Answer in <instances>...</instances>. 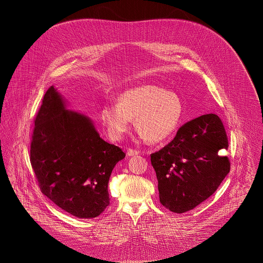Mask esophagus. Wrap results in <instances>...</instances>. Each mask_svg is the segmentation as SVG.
Segmentation results:
<instances>
[{"instance_id": "34e87169", "label": "esophagus", "mask_w": 263, "mask_h": 263, "mask_svg": "<svg viewBox=\"0 0 263 263\" xmlns=\"http://www.w3.org/2000/svg\"><path fill=\"white\" fill-rule=\"evenodd\" d=\"M127 155L130 156V157H135V156L139 155V151L134 150V149H130V148H129L128 151H127Z\"/></svg>"}]
</instances>
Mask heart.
<instances>
[{"instance_id": "b5f03b06", "label": "heart", "mask_w": 263, "mask_h": 263, "mask_svg": "<svg viewBox=\"0 0 263 263\" xmlns=\"http://www.w3.org/2000/svg\"><path fill=\"white\" fill-rule=\"evenodd\" d=\"M182 115V104L177 95L154 85L129 88L118 98L117 104H105L100 120L107 135L120 140L130 130L132 118L142 136L151 142L170 137Z\"/></svg>"}]
</instances>
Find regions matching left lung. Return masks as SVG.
I'll return each mask as SVG.
<instances>
[{
	"mask_svg": "<svg viewBox=\"0 0 263 263\" xmlns=\"http://www.w3.org/2000/svg\"><path fill=\"white\" fill-rule=\"evenodd\" d=\"M225 128L214 113L201 115L181 126L174 140L151 155L160 202L172 212L194 209L209 198L230 173Z\"/></svg>",
	"mask_w": 263,
	"mask_h": 263,
	"instance_id": "obj_1",
	"label": "left lung"
}]
</instances>
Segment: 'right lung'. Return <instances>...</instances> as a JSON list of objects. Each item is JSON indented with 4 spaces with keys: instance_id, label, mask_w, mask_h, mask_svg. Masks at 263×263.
Returning a JSON list of instances; mask_svg holds the SVG:
<instances>
[{
    "instance_id": "add662e5",
    "label": "right lung",
    "mask_w": 263,
    "mask_h": 263,
    "mask_svg": "<svg viewBox=\"0 0 263 263\" xmlns=\"http://www.w3.org/2000/svg\"><path fill=\"white\" fill-rule=\"evenodd\" d=\"M125 158L100 137L88 116L66 109L53 86L34 120L30 163L41 192L77 218H95L109 205L108 181Z\"/></svg>"
}]
</instances>
